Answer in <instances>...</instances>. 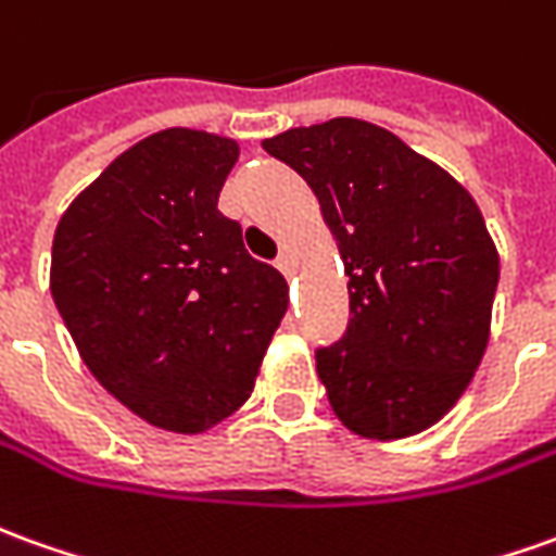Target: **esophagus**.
<instances>
[{"instance_id":"1","label":"esophagus","mask_w":556,"mask_h":556,"mask_svg":"<svg viewBox=\"0 0 556 556\" xmlns=\"http://www.w3.org/2000/svg\"><path fill=\"white\" fill-rule=\"evenodd\" d=\"M277 267H279V270H282V274H286V277H291V274H294V255H291L289 250L279 252Z\"/></svg>"}]
</instances>
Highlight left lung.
Here are the masks:
<instances>
[{"label": "left lung", "instance_id": "left-lung-1", "mask_svg": "<svg viewBox=\"0 0 556 556\" xmlns=\"http://www.w3.org/2000/svg\"><path fill=\"white\" fill-rule=\"evenodd\" d=\"M340 247L349 328L316 352L333 415L367 440L437 425L479 370L500 255L464 186L397 135L337 116L267 138Z\"/></svg>", "mask_w": 556, "mask_h": 556}]
</instances>
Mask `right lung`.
<instances>
[{"instance_id": "1", "label": "right lung", "mask_w": 556, "mask_h": 556, "mask_svg": "<svg viewBox=\"0 0 556 556\" xmlns=\"http://www.w3.org/2000/svg\"><path fill=\"white\" fill-rule=\"evenodd\" d=\"M238 141L165 129L143 138L62 213L50 294L89 372L162 430L204 433L247 403L289 306L219 213Z\"/></svg>"}]
</instances>
